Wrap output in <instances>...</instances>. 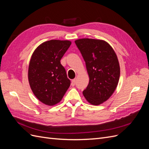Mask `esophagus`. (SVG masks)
Masks as SVG:
<instances>
[{
	"label": "esophagus",
	"mask_w": 149,
	"mask_h": 149,
	"mask_svg": "<svg viewBox=\"0 0 149 149\" xmlns=\"http://www.w3.org/2000/svg\"><path fill=\"white\" fill-rule=\"evenodd\" d=\"M75 83H76V79H74L71 81V85L72 86H74Z\"/></svg>",
	"instance_id": "esophagus-1"
}]
</instances>
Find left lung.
<instances>
[{
	"mask_svg": "<svg viewBox=\"0 0 149 149\" xmlns=\"http://www.w3.org/2000/svg\"><path fill=\"white\" fill-rule=\"evenodd\" d=\"M75 43L83 57L89 77L84 97L93 105L109 99L118 86L120 76L119 61L110 45L101 40L82 38Z\"/></svg>",
	"mask_w": 149,
	"mask_h": 149,
	"instance_id": "obj_1",
	"label": "left lung"
}]
</instances>
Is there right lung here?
<instances>
[{
	"label": "right lung",
	"mask_w": 149,
	"mask_h": 149,
	"mask_svg": "<svg viewBox=\"0 0 149 149\" xmlns=\"http://www.w3.org/2000/svg\"><path fill=\"white\" fill-rule=\"evenodd\" d=\"M71 44L68 40H52L36 48L29 66V81L34 95L48 106L60 102L70 86L61 58Z\"/></svg>",
	"instance_id": "add662e5"
}]
</instances>
